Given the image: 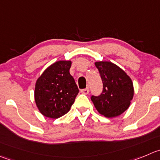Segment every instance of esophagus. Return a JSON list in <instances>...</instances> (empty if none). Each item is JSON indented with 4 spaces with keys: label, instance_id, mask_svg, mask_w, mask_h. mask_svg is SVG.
<instances>
[{
    "label": "esophagus",
    "instance_id": "1",
    "mask_svg": "<svg viewBox=\"0 0 160 160\" xmlns=\"http://www.w3.org/2000/svg\"><path fill=\"white\" fill-rule=\"evenodd\" d=\"M81 92L83 94H88L89 92V88H86V89H83L81 90Z\"/></svg>",
    "mask_w": 160,
    "mask_h": 160
}]
</instances>
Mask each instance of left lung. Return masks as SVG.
Instances as JSON below:
<instances>
[{
    "label": "left lung",
    "mask_w": 160,
    "mask_h": 160,
    "mask_svg": "<svg viewBox=\"0 0 160 160\" xmlns=\"http://www.w3.org/2000/svg\"><path fill=\"white\" fill-rule=\"evenodd\" d=\"M103 82V91L91 97L96 109L108 118H113L127 110L133 97L132 80L123 70L111 62H96Z\"/></svg>",
    "instance_id": "left-lung-1"
}]
</instances>
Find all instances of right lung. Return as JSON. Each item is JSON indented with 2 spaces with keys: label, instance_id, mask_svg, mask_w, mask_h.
<instances>
[{
  "label": "right lung",
  "instance_id": "add662e5",
  "mask_svg": "<svg viewBox=\"0 0 160 160\" xmlns=\"http://www.w3.org/2000/svg\"><path fill=\"white\" fill-rule=\"evenodd\" d=\"M71 61H57L48 67L36 82L34 99L41 113L58 118L68 113L79 90L70 74Z\"/></svg>",
  "mask_w": 160,
  "mask_h": 160
}]
</instances>
